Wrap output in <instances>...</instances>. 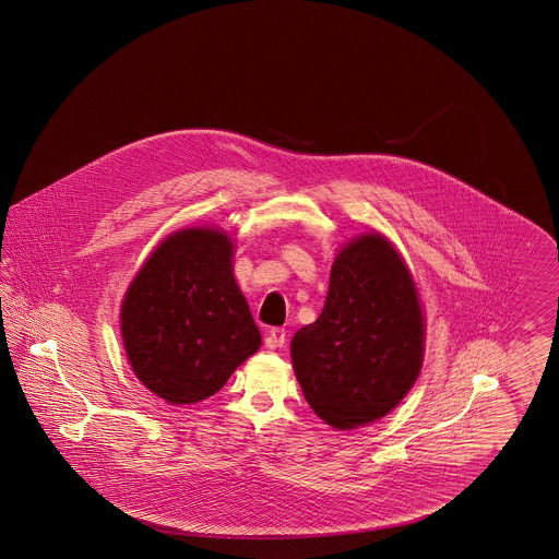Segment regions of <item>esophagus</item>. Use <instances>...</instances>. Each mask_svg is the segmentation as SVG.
Masks as SVG:
<instances>
[{
    "instance_id": "34e87169",
    "label": "esophagus",
    "mask_w": 559,
    "mask_h": 559,
    "mask_svg": "<svg viewBox=\"0 0 559 559\" xmlns=\"http://www.w3.org/2000/svg\"><path fill=\"white\" fill-rule=\"evenodd\" d=\"M285 344H287V331L281 329V326H272L267 331L266 346L276 349V347H283Z\"/></svg>"
}]
</instances>
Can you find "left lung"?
<instances>
[{
    "label": "left lung",
    "mask_w": 559,
    "mask_h": 559,
    "mask_svg": "<svg viewBox=\"0 0 559 559\" xmlns=\"http://www.w3.org/2000/svg\"><path fill=\"white\" fill-rule=\"evenodd\" d=\"M293 369L312 411L354 429L388 415L424 362V314L399 251L372 233L335 258L324 308L292 340Z\"/></svg>",
    "instance_id": "8db88e82"
}]
</instances>
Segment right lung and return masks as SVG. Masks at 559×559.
Here are the masks:
<instances>
[{
	"mask_svg": "<svg viewBox=\"0 0 559 559\" xmlns=\"http://www.w3.org/2000/svg\"><path fill=\"white\" fill-rule=\"evenodd\" d=\"M230 260L224 233L180 230L126 293L121 333L133 372L169 404L210 399L262 344Z\"/></svg>",
	"mask_w": 559,
	"mask_h": 559,
	"instance_id": "add662e5",
	"label": "right lung"
}]
</instances>
